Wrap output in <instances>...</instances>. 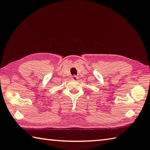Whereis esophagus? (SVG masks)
<instances>
[{"label":"esophagus","mask_w":150,"mask_h":150,"mask_svg":"<svg viewBox=\"0 0 150 150\" xmlns=\"http://www.w3.org/2000/svg\"><path fill=\"white\" fill-rule=\"evenodd\" d=\"M78 79V76H76V75H74V76H73L72 77V80H76Z\"/></svg>","instance_id":"34e87169"}]
</instances>
